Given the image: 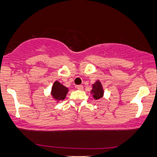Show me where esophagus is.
Here are the masks:
<instances>
[{"instance_id": "34e87169", "label": "esophagus", "mask_w": 157, "mask_h": 157, "mask_svg": "<svg viewBox=\"0 0 157 157\" xmlns=\"http://www.w3.org/2000/svg\"><path fill=\"white\" fill-rule=\"evenodd\" d=\"M76 88H77V89L78 90H83V86H81V85H78L76 86Z\"/></svg>"}]
</instances>
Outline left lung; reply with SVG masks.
I'll use <instances>...</instances> for the list:
<instances>
[{
    "instance_id": "1",
    "label": "left lung",
    "mask_w": 157,
    "mask_h": 157,
    "mask_svg": "<svg viewBox=\"0 0 157 157\" xmlns=\"http://www.w3.org/2000/svg\"><path fill=\"white\" fill-rule=\"evenodd\" d=\"M91 94L93 96L94 99L98 100L102 98L104 96V89L101 83L99 81H96L92 86V90L91 91Z\"/></svg>"
}]
</instances>
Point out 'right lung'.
<instances>
[{"label":"right lung","mask_w":157,"mask_h":157,"mask_svg":"<svg viewBox=\"0 0 157 157\" xmlns=\"http://www.w3.org/2000/svg\"><path fill=\"white\" fill-rule=\"evenodd\" d=\"M68 91V89L62 85L58 81H56L51 89V96L57 101L65 99L66 94Z\"/></svg>","instance_id":"add662e5"}]
</instances>
